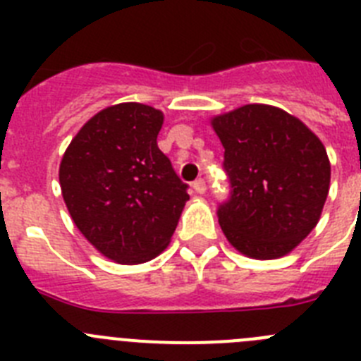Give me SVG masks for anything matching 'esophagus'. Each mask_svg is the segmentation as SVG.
<instances>
[{
    "mask_svg": "<svg viewBox=\"0 0 361 361\" xmlns=\"http://www.w3.org/2000/svg\"><path fill=\"white\" fill-rule=\"evenodd\" d=\"M193 190L197 191V193H206V183H204V178H197L195 183H193Z\"/></svg>",
    "mask_w": 361,
    "mask_h": 361,
    "instance_id": "1",
    "label": "esophagus"
}]
</instances>
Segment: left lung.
<instances>
[{
    "instance_id": "8db88e82",
    "label": "left lung",
    "mask_w": 361,
    "mask_h": 361,
    "mask_svg": "<svg viewBox=\"0 0 361 361\" xmlns=\"http://www.w3.org/2000/svg\"><path fill=\"white\" fill-rule=\"evenodd\" d=\"M224 146L231 197L219 224L242 255L291 253L320 220L329 193L325 146L298 117L271 104H244L212 119Z\"/></svg>"
}]
</instances>
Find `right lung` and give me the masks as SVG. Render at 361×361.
Masks as SVG:
<instances>
[{"label":"right lung","instance_id":"obj_1","mask_svg":"<svg viewBox=\"0 0 361 361\" xmlns=\"http://www.w3.org/2000/svg\"><path fill=\"white\" fill-rule=\"evenodd\" d=\"M164 114L121 103L82 124L59 164L73 224L117 264H142L168 247L190 199L157 146Z\"/></svg>","mask_w":361,"mask_h":361}]
</instances>
